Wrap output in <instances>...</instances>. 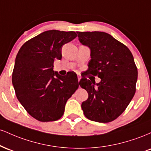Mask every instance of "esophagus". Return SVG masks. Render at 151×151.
<instances>
[{"label": "esophagus", "mask_w": 151, "mask_h": 151, "mask_svg": "<svg viewBox=\"0 0 151 151\" xmlns=\"http://www.w3.org/2000/svg\"><path fill=\"white\" fill-rule=\"evenodd\" d=\"M77 78H78V81H80V79H81V77L80 75H79V74H78L77 75Z\"/></svg>", "instance_id": "obj_1"}]
</instances>
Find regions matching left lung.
I'll list each match as a JSON object with an SVG mask.
<instances>
[{
  "instance_id": "obj_1",
  "label": "left lung",
  "mask_w": 151,
  "mask_h": 151,
  "mask_svg": "<svg viewBox=\"0 0 151 151\" xmlns=\"http://www.w3.org/2000/svg\"><path fill=\"white\" fill-rule=\"evenodd\" d=\"M79 41L89 48L88 72L99 83L83 77L79 85L88 92L81 104L89 120L108 123L125 111L136 92L138 70L129 48L104 32H77Z\"/></svg>"
}]
</instances>
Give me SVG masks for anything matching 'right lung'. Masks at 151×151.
I'll list each match as a JSON object with an SVG mask.
<instances>
[{"label": "right lung", "instance_id": "obj_1", "mask_svg": "<svg viewBox=\"0 0 151 151\" xmlns=\"http://www.w3.org/2000/svg\"><path fill=\"white\" fill-rule=\"evenodd\" d=\"M73 31L47 30L27 41L15 61L12 81L18 101L31 116L42 122L58 120L79 86L77 74L53 70L62 47L77 37Z\"/></svg>", "mask_w": 151, "mask_h": 151}]
</instances>
